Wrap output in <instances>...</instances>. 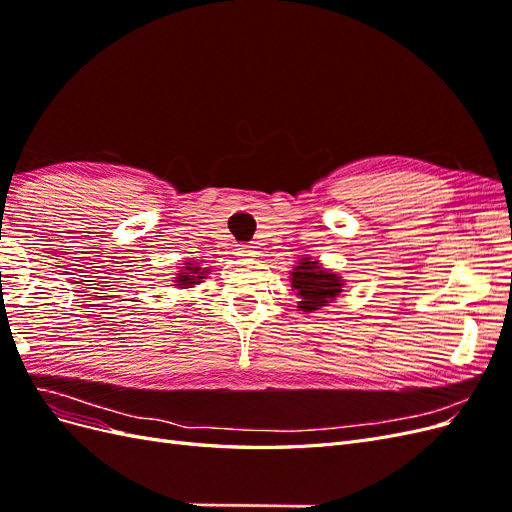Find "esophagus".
<instances>
[{
    "instance_id": "esophagus-1",
    "label": "esophagus",
    "mask_w": 512,
    "mask_h": 512,
    "mask_svg": "<svg viewBox=\"0 0 512 512\" xmlns=\"http://www.w3.org/2000/svg\"><path fill=\"white\" fill-rule=\"evenodd\" d=\"M235 254H237L239 258H250V256L256 254V250H254L252 245H239L237 250H235Z\"/></svg>"
}]
</instances>
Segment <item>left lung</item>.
<instances>
[{"mask_svg": "<svg viewBox=\"0 0 512 512\" xmlns=\"http://www.w3.org/2000/svg\"><path fill=\"white\" fill-rule=\"evenodd\" d=\"M346 282L342 280V275L324 269L320 260H314L312 256H303L299 258L297 265L290 271V288L297 292L299 297V312L312 314L316 309L327 307L333 303L339 292L344 290Z\"/></svg>", "mask_w": 512, "mask_h": 512, "instance_id": "1", "label": "left lung"}]
</instances>
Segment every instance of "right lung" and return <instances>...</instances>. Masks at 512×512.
Segmentation results:
<instances>
[{"label":"right lung","instance_id":"right-lung-1","mask_svg":"<svg viewBox=\"0 0 512 512\" xmlns=\"http://www.w3.org/2000/svg\"><path fill=\"white\" fill-rule=\"evenodd\" d=\"M211 273V267H200L196 260L183 262V267H179L177 275L173 277V286L175 288H194L200 282H205Z\"/></svg>","mask_w":512,"mask_h":512}]
</instances>
